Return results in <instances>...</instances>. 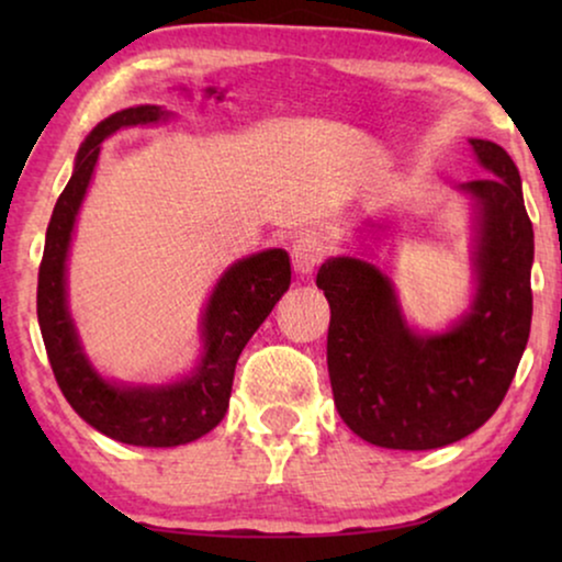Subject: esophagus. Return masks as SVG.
Segmentation results:
<instances>
[{"label":"esophagus","mask_w":562,"mask_h":562,"mask_svg":"<svg viewBox=\"0 0 562 562\" xmlns=\"http://www.w3.org/2000/svg\"><path fill=\"white\" fill-rule=\"evenodd\" d=\"M322 260V243L314 240L310 235L296 237L294 245H291V263H294L296 273H312L314 268L319 266Z\"/></svg>","instance_id":"1"}]
</instances>
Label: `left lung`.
Instances as JSON below:
<instances>
[{"mask_svg":"<svg viewBox=\"0 0 562 562\" xmlns=\"http://www.w3.org/2000/svg\"><path fill=\"white\" fill-rule=\"evenodd\" d=\"M471 145L491 173L463 183L479 210V294L450 333L414 335L389 279L371 263L329 258L317 273L329 302L335 406L379 448L435 450L475 432L504 402L527 348L535 233L521 179L502 145Z\"/></svg>","mask_w":562,"mask_h":562,"instance_id":"left-lung-1","label":"left lung"}]
</instances>
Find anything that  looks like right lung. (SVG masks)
I'll return each mask as SVG.
<instances>
[{
  "label": "right lung",
  "instance_id": "right-lung-1",
  "mask_svg": "<svg viewBox=\"0 0 562 562\" xmlns=\"http://www.w3.org/2000/svg\"><path fill=\"white\" fill-rule=\"evenodd\" d=\"M164 117L160 106H130L91 130L76 156L71 181L50 214L41 271H37V322L66 402L83 422L112 440L140 448H176L220 425L229 404L237 358L252 333L291 283L289 256L279 248L237 260L222 276L204 312V358L191 379L173 386H114L97 375L83 358L66 306V256L81 199L94 173L102 143L120 127L150 125Z\"/></svg>",
  "mask_w": 562,
  "mask_h": 562
}]
</instances>
